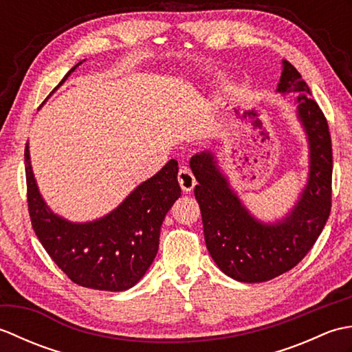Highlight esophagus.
<instances>
[{
  "instance_id": "obj_1",
  "label": "esophagus",
  "mask_w": 352,
  "mask_h": 352,
  "mask_svg": "<svg viewBox=\"0 0 352 352\" xmlns=\"http://www.w3.org/2000/svg\"><path fill=\"white\" fill-rule=\"evenodd\" d=\"M178 183H180L182 189L189 193L193 190V188H195L197 184V180H195V175L192 174V170L189 168H182L180 170H178Z\"/></svg>"
}]
</instances>
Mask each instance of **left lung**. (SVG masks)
Here are the masks:
<instances>
[{"instance_id":"left-lung-1","label":"left lung","mask_w":352,"mask_h":352,"mask_svg":"<svg viewBox=\"0 0 352 352\" xmlns=\"http://www.w3.org/2000/svg\"><path fill=\"white\" fill-rule=\"evenodd\" d=\"M276 92L300 94L296 113L310 146L307 184L281 221L265 223L254 218L230 188L213 153L190 159L207 250L223 274L242 283L267 281L295 267L318 241L331 210L333 148L322 110L310 98L301 74L286 60Z\"/></svg>"}]
</instances>
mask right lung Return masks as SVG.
<instances>
[{"mask_svg":"<svg viewBox=\"0 0 352 352\" xmlns=\"http://www.w3.org/2000/svg\"><path fill=\"white\" fill-rule=\"evenodd\" d=\"M24 155L30 219L52 261L78 286L109 292L133 287L154 261L164 216L182 195L177 160H169L104 218L76 223L45 204L30 163L28 144Z\"/></svg>","mask_w":352,"mask_h":352,"instance_id":"1","label":"right lung"}]
</instances>
